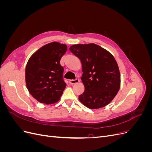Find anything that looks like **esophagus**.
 Returning <instances> with one entry per match:
<instances>
[{
    "instance_id": "obj_1",
    "label": "esophagus",
    "mask_w": 152,
    "mask_h": 152,
    "mask_svg": "<svg viewBox=\"0 0 152 152\" xmlns=\"http://www.w3.org/2000/svg\"><path fill=\"white\" fill-rule=\"evenodd\" d=\"M78 82H79V79H72V80H70V81H69V83H70L72 85L77 84V83H78Z\"/></svg>"
}]
</instances>
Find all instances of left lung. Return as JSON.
<instances>
[{"mask_svg": "<svg viewBox=\"0 0 152 152\" xmlns=\"http://www.w3.org/2000/svg\"><path fill=\"white\" fill-rule=\"evenodd\" d=\"M69 49L82 63L81 80L85 91L79 96L80 102L90 109L108 104L121 87L120 71L113 55L93 43L75 44Z\"/></svg>", "mask_w": 152, "mask_h": 152, "instance_id": "left-lung-1", "label": "left lung"}]
</instances>
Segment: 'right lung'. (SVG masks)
Instances as JSON below:
<instances>
[{
    "label": "right lung",
    "mask_w": 152,
    "mask_h": 152,
    "mask_svg": "<svg viewBox=\"0 0 152 152\" xmlns=\"http://www.w3.org/2000/svg\"><path fill=\"white\" fill-rule=\"evenodd\" d=\"M66 45L57 42L45 44L31 55L25 69L26 86L39 102L56 103L66 84L63 78L60 59L66 52Z\"/></svg>",
    "instance_id": "1"
}]
</instances>
